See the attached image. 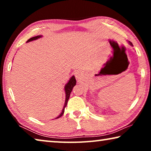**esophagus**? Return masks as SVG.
<instances>
[{
    "mask_svg": "<svg viewBox=\"0 0 151 151\" xmlns=\"http://www.w3.org/2000/svg\"><path fill=\"white\" fill-rule=\"evenodd\" d=\"M75 77L76 79H80L82 77V73L79 71H77V72L75 73Z\"/></svg>",
    "mask_w": 151,
    "mask_h": 151,
    "instance_id": "esophagus-1",
    "label": "esophagus"
}]
</instances>
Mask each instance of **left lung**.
Returning a JSON list of instances; mask_svg holds the SVG:
<instances>
[{"instance_id":"8db88e82","label":"left lung","mask_w":151,"mask_h":151,"mask_svg":"<svg viewBox=\"0 0 151 151\" xmlns=\"http://www.w3.org/2000/svg\"><path fill=\"white\" fill-rule=\"evenodd\" d=\"M129 44L131 45H132V42H129Z\"/></svg>"}]
</instances>
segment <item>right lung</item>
<instances>
[{"instance_id": "right-lung-1", "label": "right lung", "mask_w": 151, "mask_h": 151, "mask_svg": "<svg viewBox=\"0 0 151 151\" xmlns=\"http://www.w3.org/2000/svg\"><path fill=\"white\" fill-rule=\"evenodd\" d=\"M41 37H42V36L38 35V36H37V37H32V38H30V39H29V40H28L27 41V42H30V41H32V40H37V39H39V38H40ZM75 85H76V79H75V76H73L72 77L70 78L69 81H68V83L65 85V93H66L65 103V105H64V107H63V109L62 112H61L60 115L58 116L57 119L59 118V117H60V116H62L63 114H64V112H65V108L66 107V104H67L68 99H69V97H70V94L71 91H72L73 87H74V86H75Z\"/></svg>"}]
</instances>
